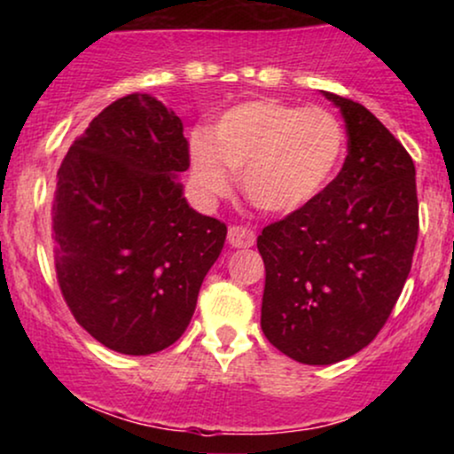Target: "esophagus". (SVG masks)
I'll return each instance as SVG.
<instances>
[{
	"label": "esophagus",
	"mask_w": 454,
	"mask_h": 454,
	"mask_svg": "<svg viewBox=\"0 0 454 454\" xmlns=\"http://www.w3.org/2000/svg\"><path fill=\"white\" fill-rule=\"evenodd\" d=\"M228 243L237 249L252 247V245L256 243V234L245 226H232L231 231H228Z\"/></svg>",
	"instance_id": "esophagus-1"
}]
</instances>
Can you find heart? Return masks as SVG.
<instances>
[{
	"label": "heart",
	"mask_w": 454,
	"mask_h": 454,
	"mask_svg": "<svg viewBox=\"0 0 454 454\" xmlns=\"http://www.w3.org/2000/svg\"><path fill=\"white\" fill-rule=\"evenodd\" d=\"M346 155V129L326 108L273 98L223 111L187 138L190 175L202 200L231 190L239 173L245 198L269 215L305 209L331 185Z\"/></svg>",
	"instance_id": "1"
}]
</instances>
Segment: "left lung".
Segmentation results:
<instances>
[{
    "label": "left lung",
    "instance_id": "8db88e82",
    "mask_svg": "<svg viewBox=\"0 0 454 454\" xmlns=\"http://www.w3.org/2000/svg\"><path fill=\"white\" fill-rule=\"evenodd\" d=\"M340 108L348 158L305 209L258 237L267 340L305 364H333L373 341L411 269L419 239L410 153L363 104L322 91Z\"/></svg>",
    "mask_w": 454,
    "mask_h": 454
}]
</instances>
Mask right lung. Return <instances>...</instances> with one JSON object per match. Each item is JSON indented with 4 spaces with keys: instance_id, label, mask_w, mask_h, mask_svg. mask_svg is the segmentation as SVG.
Here are the masks:
<instances>
[{
    "instance_id": "1",
    "label": "right lung",
    "mask_w": 454,
    "mask_h": 454,
    "mask_svg": "<svg viewBox=\"0 0 454 454\" xmlns=\"http://www.w3.org/2000/svg\"><path fill=\"white\" fill-rule=\"evenodd\" d=\"M184 123L149 93L106 106L57 170L55 269L76 322L114 352L173 346L226 226L187 205Z\"/></svg>"
}]
</instances>
